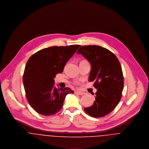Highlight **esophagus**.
Wrapping results in <instances>:
<instances>
[{"mask_svg": "<svg viewBox=\"0 0 149 149\" xmlns=\"http://www.w3.org/2000/svg\"><path fill=\"white\" fill-rule=\"evenodd\" d=\"M74 93L76 95H83L84 94L83 92H79V91H76L74 92Z\"/></svg>", "mask_w": 149, "mask_h": 149, "instance_id": "esophagus-1", "label": "esophagus"}]
</instances>
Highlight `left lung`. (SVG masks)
<instances>
[{
    "mask_svg": "<svg viewBox=\"0 0 149 149\" xmlns=\"http://www.w3.org/2000/svg\"><path fill=\"white\" fill-rule=\"evenodd\" d=\"M77 53L91 65L89 81H94L97 89L93 105L84 111L93 118L103 117L115 109L122 98L124 78L120 62L112 52L100 46H83Z\"/></svg>",
    "mask_w": 149,
    "mask_h": 149,
    "instance_id": "obj_1",
    "label": "left lung"
}]
</instances>
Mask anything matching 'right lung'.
I'll use <instances>...</instances> for the list:
<instances>
[{
  "label": "right lung",
  "mask_w": 149,
  "mask_h": 149,
  "mask_svg": "<svg viewBox=\"0 0 149 149\" xmlns=\"http://www.w3.org/2000/svg\"><path fill=\"white\" fill-rule=\"evenodd\" d=\"M80 46L73 45L45 48L28 60L23 83L29 104L38 113L45 116L56 114L63 106L66 95L74 92L68 87L56 88L54 79L63 72L65 64Z\"/></svg>",
  "instance_id": "add662e5"
}]
</instances>
